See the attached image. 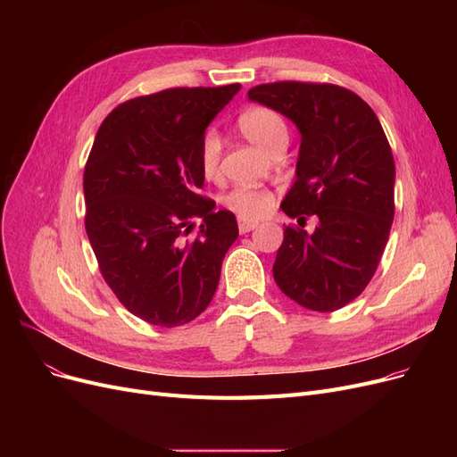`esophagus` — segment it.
Returning a JSON list of instances; mask_svg holds the SVG:
<instances>
[{
    "label": "esophagus",
    "mask_w": 457,
    "mask_h": 457,
    "mask_svg": "<svg viewBox=\"0 0 457 457\" xmlns=\"http://www.w3.org/2000/svg\"><path fill=\"white\" fill-rule=\"evenodd\" d=\"M257 227H259L257 220H247V219H240V220H238V228H240V234L250 232V230L257 228Z\"/></svg>",
    "instance_id": "1"
}]
</instances>
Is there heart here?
<instances>
[{"mask_svg": "<svg viewBox=\"0 0 457 457\" xmlns=\"http://www.w3.org/2000/svg\"><path fill=\"white\" fill-rule=\"evenodd\" d=\"M242 133L261 150L269 152L272 145L287 139V126L284 118L265 106H252L244 110L238 118ZM220 141L215 131H205L200 143L198 163L205 179H215L219 173ZM227 210L237 213L240 219H261L265 217L274 205V198L269 190L255 187H237L223 196Z\"/></svg>", "mask_w": 457, "mask_h": 457, "instance_id": "b5f03b06", "label": "heart"}]
</instances>
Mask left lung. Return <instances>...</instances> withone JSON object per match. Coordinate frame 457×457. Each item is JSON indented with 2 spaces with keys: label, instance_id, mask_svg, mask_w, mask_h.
Returning a JSON list of instances; mask_svg holds the SVG:
<instances>
[{
  "label": "left lung",
  "instance_id": "1",
  "mask_svg": "<svg viewBox=\"0 0 457 457\" xmlns=\"http://www.w3.org/2000/svg\"><path fill=\"white\" fill-rule=\"evenodd\" d=\"M301 133L295 183L280 207L312 234L286 227L274 280L297 305L331 312L364 292L395 217V160L376 112L331 84L276 81L247 91Z\"/></svg>",
  "mask_w": 457,
  "mask_h": 457
}]
</instances>
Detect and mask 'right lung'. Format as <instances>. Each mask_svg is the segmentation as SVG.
Wrapping results in <instances>:
<instances>
[{"label":"right lung","instance_id":"add662e5","mask_svg":"<svg viewBox=\"0 0 457 457\" xmlns=\"http://www.w3.org/2000/svg\"><path fill=\"white\" fill-rule=\"evenodd\" d=\"M240 84L137 96L106 116L84 171L86 230L103 278L141 320L175 328L210 305L225 253L238 238L232 212H215L198 152ZM202 218L199 237L185 241Z\"/></svg>","mask_w":457,"mask_h":457}]
</instances>
